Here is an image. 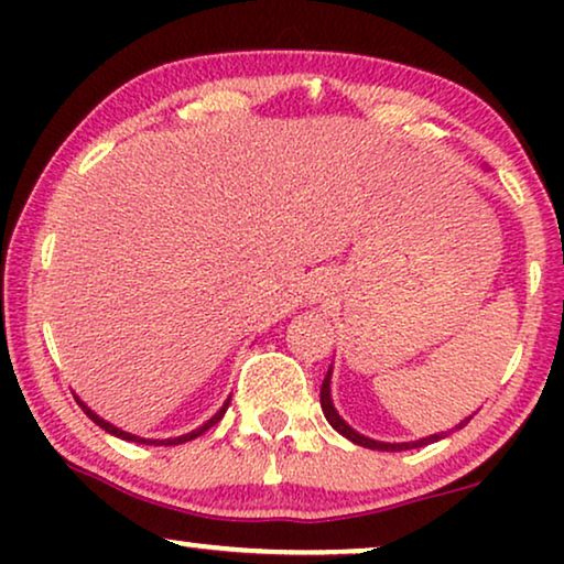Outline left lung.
<instances>
[{"label": "left lung", "instance_id": "obj_1", "mask_svg": "<svg viewBox=\"0 0 564 564\" xmlns=\"http://www.w3.org/2000/svg\"><path fill=\"white\" fill-rule=\"evenodd\" d=\"M321 408H323V415H326V421L330 423V426H334V429L338 431V434L346 436V438H349V442H354V444L367 446V449H380V452H403V449H415V446L434 444V442H438V438H444L446 434H449V431H442V434H434V436L419 438V442H405V444H384V442H375V438H367V436L357 434V431H354L351 426H346V423L341 421V415L336 413L334 403H330V369H328L326 380H323V384H321ZM467 423H469V419H467L465 423H459L457 429L467 426Z\"/></svg>", "mask_w": 564, "mask_h": 564}]
</instances>
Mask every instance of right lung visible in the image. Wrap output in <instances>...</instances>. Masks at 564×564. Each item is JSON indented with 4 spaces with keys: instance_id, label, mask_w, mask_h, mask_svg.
<instances>
[{
    "instance_id": "add662e5",
    "label": "right lung",
    "mask_w": 564,
    "mask_h": 564,
    "mask_svg": "<svg viewBox=\"0 0 564 564\" xmlns=\"http://www.w3.org/2000/svg\"><path fill=\"white\" fill-rule=\"evenodd\" d=\"M79 405H82V411H84V413H87V415H89V419H91V421H95L99 429H105V431H107V434H112V436H120V438H126V442H138V444H156V446H174V444H184V442H192V438L203 436L207 429H210V426H215V423H218V421L223 419V413H226V411H228L230 400H226V405H223V408H220V411H218V413H215L210 421H207V423H203V426H199V429H195V431H192V434H184V436H176V438H161V442H159V438H141V436H135V434H128V431H120V429H115V426H112V423H107L105 419H99V415H97V413H91V411H89V408L82 403V400H79Z\"/></svg>"
}]
</instances>
